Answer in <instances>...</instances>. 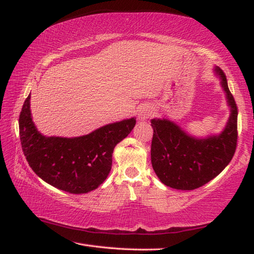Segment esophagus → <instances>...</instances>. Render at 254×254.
Here are the masks:
<instances>
[{"instance_id":"34e87169","label":"esophagus","mask_w":254,"mask_h":254,"mask_svg":"<svg viewBox=\"0 0 254 254\" xmlns=\"http://www.w3.org/2000/svg\"><path fill=\"white\" fill-rule=\"evenodd\" d=\"M150 115H152V107L149 105H142L139 107L138 115H137L139 121L147 120V119L150 117Z\"/></svg>"}]
</instances>
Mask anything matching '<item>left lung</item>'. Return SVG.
<instances>
[{
  "instance_id": "left-lung-1",
  "label": "left lung",
  "mask_w": 254,
  "mask_h": 254,
  "mask_svg": "<svg viewBox=\"0 0 254 254\" xmlns=\"http://www.w3.org/2000/svg\"><path fill=\"white\" fill-rule=\"evenodd\" d=\"M226 94L230 116L224 130L206 137H195L168 119H152L154 135L150 148L153 169L165 186L194 190L209 182L233 159L237 147L238 110L226 75L214 68Z\"/></svg>"
}]
</instances>
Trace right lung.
Returning <instances> with one entry per match:
<instances>
[{"label": "right lung", "mask_w": 254, "mask_h": 254, "mask_svg": "<svg viewBox=\"0 0 254 254\" xmlns=\"http://www.w3.org/2000/svg\"><path fill=\"white\" fill-rule=\"evenodd\" d=\"M21 148L30 168L52 187L73 194L87 193L104 182L116 145L135 126V118L107 124L78 137L45 136L31 118L30 95L19 116Z\"/></svg>", "instance_id": "1"}]
</instances>
